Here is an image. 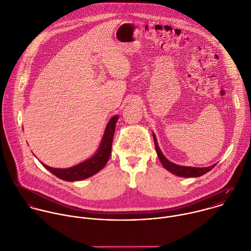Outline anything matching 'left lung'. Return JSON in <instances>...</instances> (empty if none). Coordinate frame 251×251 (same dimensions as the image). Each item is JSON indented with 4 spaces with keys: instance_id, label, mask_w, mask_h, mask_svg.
<instances>
[{
    "instance_id": "8db88e82",
    "label": "left lung",
    "mask_w": 251,
    "mask_h": 251,
    "mask_svg": "<svg viewBox=\"0 0 251 251\" xmlns=\"http://www.w3.org/2000/svg\"><path fill=\"white\" fill-rule=\"evenodd\" d=\"M153 138H154V143H155V148H156V152L158 155V158L160 160V162L162 163L163 167L168 170L170 173L177 176H182V177H198L201 176L203 175H205L206 173H208L209 171H211L216 164H213L212 166L209 167H204V168H196V167H186V166H180V165H176L171 161H169L164 154L162 153L158 142H157V138L155 133H153Z\"/></svg>"
}]
</instances>
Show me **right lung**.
<instances>
[{
	"label": "right lung",
	"instance_id": "obj_1",
	"mask_svg": "<svg viewBox=\"0 0 251 251\" xmlns=\"http://www.w3.org/2000/svg\"><path fill=\"white\" fill-rule=\"evenodd\" d=\"M118 120H119L118 115H115L110 119V121L106 126L103 137L101 139V142L99 144L97 151L94 153V155H92L90 158L86 159L85 161L75 166L65 168V169L52 168L45 165L42 162L41 164L45 169L50 171L53 175L67 181L82 180L97 174L106 166L110 158L113 137L115 134V127Z\"/></svg>",
	"mask_w": 251,
	"mask_h": 251
}]
</instances>
